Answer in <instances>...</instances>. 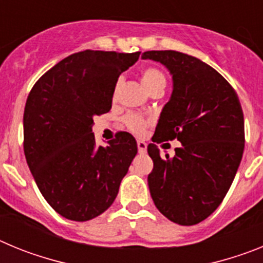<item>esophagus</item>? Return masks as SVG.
<instances>
[{"label": "esophagus", "mask_w": 263, "mask_h": 263, "mask_svg": "<svg viewBox=\"0 0 263 263\" xmlns=\"http://www.w3.org/2000/svg\"><path fill=\"white\" fill-rule=\"evenodd\" d=\"M137 147H138V152L141 154L146 153V150H147V145H146L145 141H137Z\"/></svg>", "instance_id": "esophagus-1"}]
</instances>
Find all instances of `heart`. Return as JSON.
Listing matches in <instances>:
<instances>
[{"label":"heart","mask_w":263,"mask_h":263,"mask_svg":"<svg viewBox=\"0 0 263 263\" xmlns=\"http://www.w3.org/2000/svg\"><path fill=\"white\" fill-rule=\"evenodd\" d=\"M141 78H142L143 85L147 88L150 93L157 89H164V87H166V76L157 67H146V68H143L142 72H141ZM121 83H122V78L118 79L117 83H116V90L120 88ZM150 122H152L150 118L138 115V113H127L122 118V124L125 125V127L129 129L130 132H133L134 134H138V136L145 133V130L147 129Z\"/></svg>","instance_id":"obj_1"}]
</instances>
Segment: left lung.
<instances>
[{
    "label": "left lung",
    "instance_id": "1",
    "mask_svg": "<svg viewBox=\"0 0 263 263\" xmlns=\"http://www.w3.org/2000/svg\"><path fill=\"white\" fill-rule=\"evenodd\" d=\"M173 73L174 89L158 121L154 142L178 139L175 157L148 143V188L155 206L179 225L212 215L240 166L245 147L243 113L236 90L215 68L178 51H146Z\"/></svg>",
    "mask_w": 263,
    "mask_h": 263
}]
</instances>
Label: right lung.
Wrapping results in <instances>:
<instances>
[{"instance_id": "add662e5", "label": "right lung", "mask_w": 263, "mask_h": 263, "mask_svg": "<svg viewBox=\"0 0 263 263\" xmlns=\"http://www.w3.org/2000/svg\"><path fill=\"white\" fill-rule=\"evenodd\" d=\"M141 52L85 50L42 75L23 113V152L39 191L63 217L87 221L105 212L137 154V142L118 132L96 146L95 116L108 113L121 72Z\"/></svg>"}]
</instances>
